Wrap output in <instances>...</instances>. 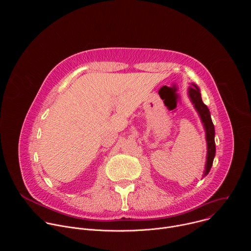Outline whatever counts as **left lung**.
Here are the masks:
<instances>
[{
    "instance_id": "left-lung-1",
    "label": "left lung",
    "mask_w": 251,
    "mask_h": 251,
    "mask_svg": "<svg viewBox=\"0 0 251 251\" xmlns=\"http://www.w3.org/2000/svg\"><path fill=\"white\" fill-rule=\"evenodd\" d=\"M190 98L195 106V108L200 114V117L203 123V127L205 129V138L207 143V155H206V164L205 171L203 176H206L212 166L213 158L216 156V143H214V126L210 118L209 110L206 105L202 102L201 92L199 87L196 84H192L189 88Z\"/></svg>"
}]
</instances>
